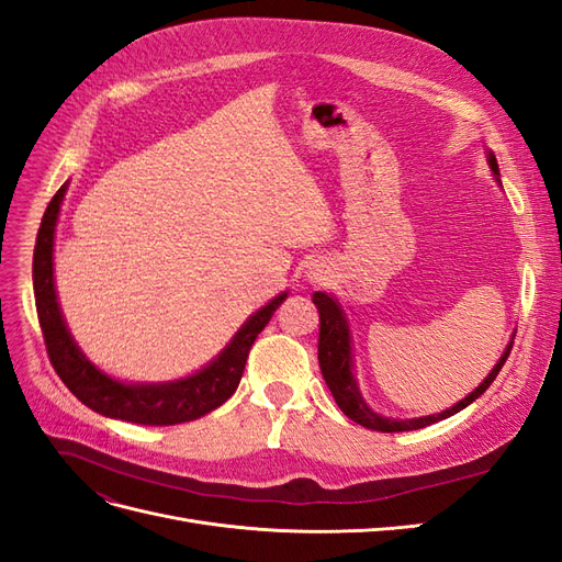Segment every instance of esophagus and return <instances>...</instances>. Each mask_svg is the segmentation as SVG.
<instances>
[{
  "instance_id": "obj_1",
  "label": "esophagus",
  "mask_w": 562,
  "mask_h": 562,
  "mask_svg": "<svg viewBox=\"0 0 562 562\" xmlns=\"http://www.w3.org/2000/svg\"><path fill=\"white\" fill-rule=\"evenodd\" d=\"M321 274H323V271H321L318 267H314V269L310 271V279H314V281H321Z\"/></svg>"
}]
</instances>
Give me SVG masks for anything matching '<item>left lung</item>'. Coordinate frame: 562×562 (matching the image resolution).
I'll use <instances>...</instances> for the list:
<instances>
[{
  "label": "left lung",
  "mask_w": 562,
  "mask_h": 562,
  "mask_svg": "<svg viewBox=\"0 0 562 562\" xmlns=\"http://www.w3.org/2000/svg\"><path fill=\"white\" fill-rule=\"evenodd\" d=\"M492 173H495L497 182H499V166L495 155H487ZM314 304L321 316V333H318V366L323 372V380H326L330 394L335 398V403L339 405L349 419H353L356 424H361L366 429L372 431H382V434H394V431H413V429H422L429 427L434 422L446 419L459 411H464L467 405H471L481 394H485V389L495 382V378L499 375L502 366L506 363L508 353H512L514 339L508 342L506 351L502 353L499 363L490 370V375L475 386L467 398H462L459 403H454L448 411L438 413V415H429V417H415V419H391V417H382L378 413H372L370 407L366 405V401L361 398V391L356 386L353 372H351V335H349V323L345 318L342 307H339L337 300H333L326 293H314Z\"/></svg>",
  "instance_id": "1"
}]
</instances>
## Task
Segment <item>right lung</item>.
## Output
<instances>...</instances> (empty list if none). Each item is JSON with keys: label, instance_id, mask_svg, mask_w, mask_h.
Segmentation results:
<instances>
[{"label": "right lung", "instance_id": "right-lung-1", "mask_svg": "<svg viewBox=\"0 0 562 562\" xmlns=\"http://www.w3.org/2000/svg\"><path fill=\"white\" fill-rule=\"evenodd\" d=\"M67 182L48 203L37 234L35 258H32L37 316L50 366L58 372V378L83 405L114 419L151 424V427H171V424L192 422L209 415L239 386L255 337L265 330L269 318L281 307L288 293H281L265 304L260 312H255L244 323L241 330L234 335L232 342L220 351L217 359L199 370L196 375L164 384H126L112 380L81 353L58 307L54 285V234Z\"/></svg>", "mask_w": 562, "mask_h": 562}]
</instances>
